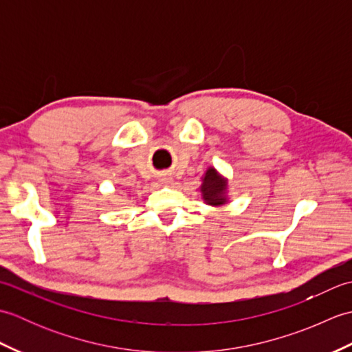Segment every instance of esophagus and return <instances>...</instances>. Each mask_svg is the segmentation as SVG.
Instances as JSON below:
<instances>
[{
	"label": "esophagus",
	"mask_w": 352,
	"mask_h": 352,
	"mask_svg": "<svg viewBox=\"0 0 352 352\" xmlns=\"http://www.w3.org/2000/svg\"><path fill=\"white\" fill-rule=\"evenodd\" d=\"M164 182H166V183H168V182H169V178H164Z\"/></svg>",
	"instance_id": "1"
}]
</instances>
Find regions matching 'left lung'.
<instances>
[{"mask_svg": "<svg viewBox=\"0 0 352 352\" xmlns=\"http://www.w3.org/2000/svg\"><path fill=\"white\" fill-rule=\"evenodd\" d=\"M201 192H203V199L210 206H222L227 203V180L216 172L214 168H208L206 175L203 177V184H201Z\"/></svg>", "mask_w": 352, "mask_h": 352, "instance_id": "1", "label": "left lung"}]
</instances>
